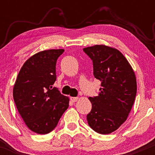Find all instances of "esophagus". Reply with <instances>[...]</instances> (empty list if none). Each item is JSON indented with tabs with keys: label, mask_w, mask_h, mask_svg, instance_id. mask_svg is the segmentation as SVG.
I'll return each mask as SVG.
<instances>
[{
	"label": "esophagus",
	"mask_w": 155,
	"mask_h": 155,
	"mask_svg": "<svg viewBox=\"0 0 155 155\" xmlns=\"http://www.w3.org/2000/svg\"><path fill=\"white\" fill-rule=\"evenodd\" d=\"M71 101H72V102H76V101H77L78 100H79V97H71Z\"/></svg>",
	"instance_id": "obj_1"
}]
</instances>
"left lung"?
<instances>
[{
	"instance_id": "left-lung-1",
	"label": "left lung",
	"mask_w": 155,
	"mask_h": 155,
	"mask_svg": "<svg viewBox=\"0 0 155 155\" xmlns=\"http://www.w3.org/2000/svg\"><path fill=\"white\" fill-rule=\"evenodd\" d=\"M83 50L92 60L94 76L101 81L98 95L89 97L92 110L87 120L95 132L109 134L125 122L131 111L137 92L136 75L116 48L99 44Z\"/></svg>"
}]
</instances>
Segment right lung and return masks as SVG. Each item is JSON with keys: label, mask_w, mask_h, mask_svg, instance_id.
I'll use <instances>...</instances> for the list:
<instances>
[{"label": "right lung", "mask_w": 155, "mask_h": 155, "mask_svg": "<svg viewBox=\"0 0 155 155\" xmlns=\"http://www.w3.org/2000/svg\"><path fill=\"white\" fill-rule=\"evenodd\" d=\"M63 49L33 54L23 64L13 88L16 106L31 131L47 134L54 129L69 106V98L56 87L57 60Z\"/></svg>", "instance_id": "right-lung-1"}]
</instances>
